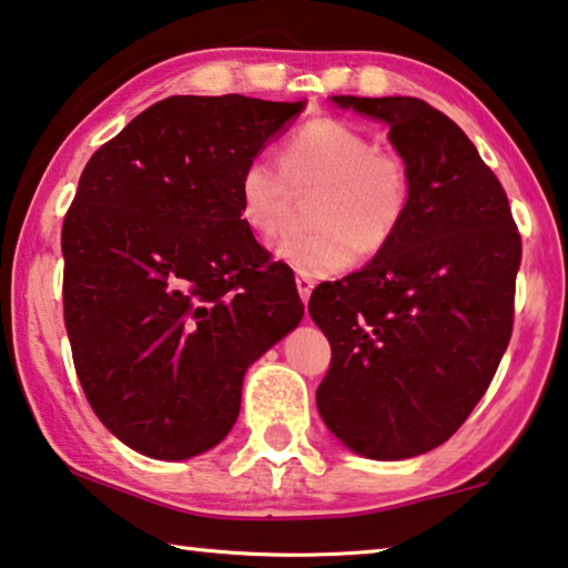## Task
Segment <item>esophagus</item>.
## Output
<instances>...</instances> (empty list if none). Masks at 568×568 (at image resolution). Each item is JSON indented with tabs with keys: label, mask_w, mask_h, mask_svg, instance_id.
Listing matches in <instances>:
<instances>
[{
	"label": "esophagus",
	"mask_w": 568,
	"mask_h": 568,
	"mask_svg": "<svg viewBox=\"0 0 568 568\" xmlns=\"http://www.w3.org/2000/svg\"><path fill=\"white\" fill-rule=\"evenodd\" d=\"M312 290H314V282H312L310 276H304V274L296 276V292H300V296H302V302H304V304L310 302V294H312Z\"/></svg>",
	"instance_id": "34e87169"
}]
</instances>
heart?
Wrapping results in <instances>:
<instances>
[{"instance_id":"b5f03b06","label":"heart","mask_w":568,"mask_h":568,"mask_svg":"<svg viewBox=\"0 0 568 568\" xmlns=\"http://www.w3.org/2000/svg\"><path fill=\"white\" fill-rule=\"evenodd\" d=\"M290 185L312 187L307 233L286 235L276 256L304 276H329L355 261L357 248L388 246L412 205V172L398 152L375 146L363 129L317 116L286 139L282 168L254 154L239 174V215L261 239L284 229Z\"/></svg>"}]
</instances>
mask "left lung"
Segmentation results:
<instances>
[{
  "mask_svg": "<svg viewBox=\"0 0 568 568\" xmlns=\"http://www.w3.org/2000/svg\"><path fill=\"white\" fill-rule=\"evenodd\" d=\"M388 124L412 205L368 266L310 296L333 347L322 422L347 449L408 459L439 447L485 396L513 333L520 233L467 134L412 95H333Z\"/></svg>",
  "mask_w": 568,
  "mask_h": 568,
  "instance_id": "1",
  "label": "left lung"
}]
</instances>
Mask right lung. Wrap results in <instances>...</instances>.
<instances>
[{
	"label": "right lung",
	"mask_w": 568,
	"mask_h": 568,
	"mask_svg": "<svg viewBox=\"0 0 568 568\" xmlns=\"http://www.w3.org/2000/svg\"><path fill=\"white\" fill-rule=\"evenodd\" d=\"M304 101L170 95L85 164L63 221V314L95 416L154 459L233 429L243 375L300 325L284 261L239 215L246 160Z\"/></svg>",
	"instance_id": "obj_1"
}]
</instances>
